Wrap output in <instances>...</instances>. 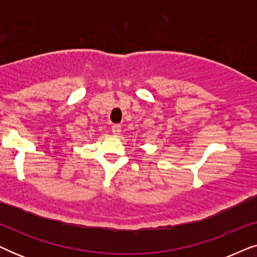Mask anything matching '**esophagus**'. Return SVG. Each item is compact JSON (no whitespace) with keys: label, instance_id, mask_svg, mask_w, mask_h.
Returning <instances> with one entry per match:
<instances>
[{"label":"esophagus","instance_id":"esophagus-1","mask_svg":"<svg viewBox=\"0 0 257 257\" xmlns=\"http://www.w3.org/2000/svg\"><path fill=\"white\" fill-rule=\"evenodd\" d=\"M111 131H112V133H113V135H115V136L120 135V132H121V126L118 125V124H115V125L112 126Z\"/></svg>","mask_w":257,"mask_h":257}]
</instances>
